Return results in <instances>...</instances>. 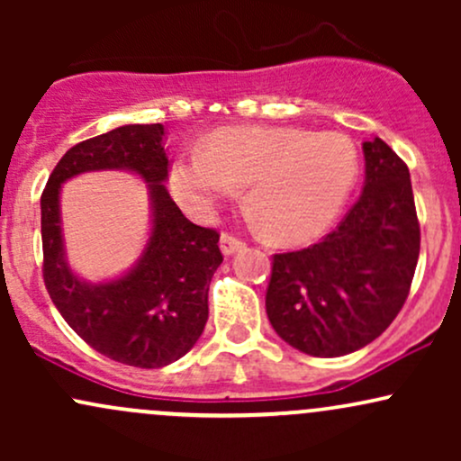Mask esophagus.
Instances as JSON below:
<instances>
[{"label":"esophagus","instance_id":"esophagus-1","mask_svg":"<svg viewBox=\"0 0 461 461\" xmlns=\"http://www.w3.org/2000/svg\"><path fill=\"white\" fill-rule=\"evenodd\" d=\"M221 251H223V256H234L236 251H240L242 247H245V242L238 240L236 236L231 234H221Z\"/></svg>","mask_w":461,"mask_h":461}]
</instances>
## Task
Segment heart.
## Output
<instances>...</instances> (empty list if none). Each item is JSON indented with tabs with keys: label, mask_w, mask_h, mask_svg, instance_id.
Wrapping results in <instances>:
<instances>
[{
	"label": "heart",
	"mask_w": 461,
	"mask_h": 461,
	"mask_svg": "<svg viewBox=\"0 0 461 461\" xmlns=\"http://www.w3.org/2000/svg\"><path fill=\"white\" fill-rule=\"evenodd\" d=\"M357 151L336 131L299 128H227L168 168V188L197 219L247 186L249 208L279 245H303L325 234L357 182Z\"/></svg>",
	"instance_id": "1"
}]
</instances>
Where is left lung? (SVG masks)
Listing matches in <instances>:
<instances>
[{"label": "left lung", "mask_w": 461, "mask_h": 461, "mask_svg": "<svg viewBox=\"0 0 461 461\" xmlns=\"http://www.w3.org/2000/svg\"><path fill=\"white\" fill-rule=\"evenodd\" d=\"M364 188L321 242L273 258L267 314L284 342L314 357L366 347L403 308L420 227L405 162L382 139L362 142Z\"/></svg>", "instance_id": "obj_1"}]
</instances>
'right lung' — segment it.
Returning a JSON list of instances; mask_svg holds the SVG:
<instances>
[{
  "label": "right lung",
  "mask_w": 461,
  "mask_h": 461,
  "mask_svg": "<svg viewBox=\"0 0 461 461\" xmlns=\"http://www.w3.org/2000/svg\"><path fill=\"white\" fill-rule=\"evenodd\" d=\"M162 123L121 125L71 147L41 197L47 293L73 331L114 362L162 368L184 357L208 321L210 279L223 262L219 234L190 223L164 182L168 156ZM93 170H128L148 184L150 238L125 274L88 283L72 271L61 234L59 193L68 178Z\"/></svg>",
  "instance_id": "right-lung-1"
}]
</instances>
